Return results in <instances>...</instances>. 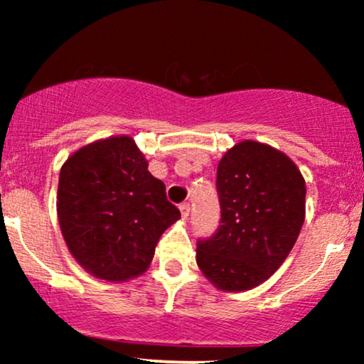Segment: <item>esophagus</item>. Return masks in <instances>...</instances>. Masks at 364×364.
<instances>
[{
    "label": "esophagus",
    "mask_w": 364,
    "mask_h": 364,
    "mask_svg": "<svg viewBox=\"0 0 364 364\" xmlns=\"http://www.w3.org/2000/svg\"><path fill=\"white\" fill-rule=\"evenodd\" d=\"M179 212H181L183 219H188V215H190V203H183V205L179 207Z\"/></svg>",
    "instance_id": "obj_1"
}]
</instances>
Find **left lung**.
<instances>
[{"instance_id": "8db88e82", "label": "left lung", "mask_w": 364, "mask_h": 364, "mask_svg": "<svg viewBox=\"0 0 364 364\" xmlns=\"http://www.w3.org/2000/svg\"><path fill=\"white\" fill-rule=\"evenodd\" d=\"M220 225L196 245V263L217 289L248 291L282 265L304 223L306 185L281 150L255 140L229 149L217 166Z\"/></svg>"}]
</instances>
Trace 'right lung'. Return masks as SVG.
I'll use <instances>...</instances> for the list:
<instances>
[{
	"label": "right lung",
	"mask_w": 364,
	"mask_h": 364,
	"mask_svg": "<svg viewBox=\"0 0 364 364\" xmlns=\"http://www.w3.org/2000/svg\"><path fill=\"white\" fill-rule=\"evenodd\" d=\"M128 135L83 145L65 161L58 220L70 253L94 277L123 282L149 269L159 237L181 217Z\"/></svg>",
	"instance_id": "obj_1"
}]
</instances>
